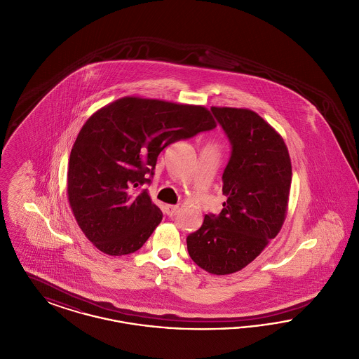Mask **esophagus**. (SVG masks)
I'll use <instances>...</instances> for the list:
<instances>
[{
	"mask_svg": "<svg viewBox=\"0 0 359 359\" xmlns=\"http://www.w3.org/2000/svg\"><path fill=\"white\" fill-rule=\"evenodd\" d=\"M165 212L168 217H175L179 212V205H165Z\"/></svg>",
	"mask_w": 359,
	"mask_h": 359,
	"instance_id": "34e87169",
	"label": "esophagus"
}]
</instances>
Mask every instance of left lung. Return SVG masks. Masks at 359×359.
<instances>
[{
  "label": "left lung",
  "mask_w": 359,
  "mask_h": 359,
  "mask_svg": "<svg viewBox=\"0 0 359 359\" xmlns=\"http://www.w3.org/2000/svg\"><path fill=\"white\" fill-rule=\"evenodd\" d=\"M231 142L222 176L227 198L218 217L205 215L187 237L188 255L211 274H231L249 265L280 233L290 201L288 148L256 111L211 107Z\"/></svg>",
  "instance_id": "8db88e82"
}]
</instances>
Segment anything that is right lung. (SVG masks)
I'll return each mask as SVG.
<instances>
[{"mask_svg":"<svg viewBox=\"0 0 359 359\" xmlns=\"http://www.w3.org/2000/svg\"><path fill=\"white\" fill-rule=\"evenodd\" d=\"M217 126L205 106L123 97L97 110L71 149L67 196L93 245L109 256L138 250L163 219L147 189L172 142Z\"/></svg>","mask_w":359,"mask_h":359,"instance_id":"1","label":"right lung"}]
</instances>
